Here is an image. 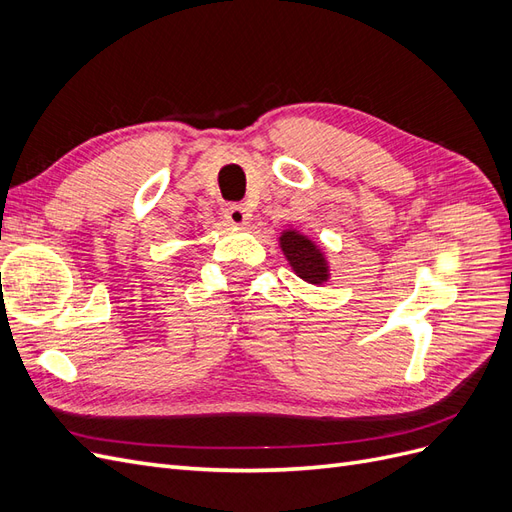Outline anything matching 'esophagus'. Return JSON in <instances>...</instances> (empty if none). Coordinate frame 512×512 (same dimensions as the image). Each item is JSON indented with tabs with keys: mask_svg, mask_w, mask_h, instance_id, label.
Here are the masks:
<instances>
[{
	"mask_svg": "<svg viewBox=\"0 0 512 512\" xmlns=\"http://www.w3.org/2000/svg\"><path fill=\"white\" fill-rule=\"evenodd\" d=\"M224 218L232 226H243L247 220H250V213H247V209H243L241 205H228L224 209Z\"/></svg>",
	"mask_w": 512,
	"mask_h": 512,
	"instance_id": "34e87169",
	"label": "esophagus"
}]
</instances>
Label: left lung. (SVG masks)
<instances>
[{"instance_id":"8db88e82","label":"left lung","mask_w":512,"mask_h":512,"mask_svg":"<svg viewBox=\"0 0 512 512\" xmlns=\"http://www.w3.org/2000/svg\"><path fill=\"white\" fill-rule=\"evenodd\" d=\"M280 243L288 262L292 265V269L297 271L301 280L309 284H322L329 280L327 262H324L322 252L312 241L299 235V232L288 230L282 235Z\"/></svg>"}]
</instances>
